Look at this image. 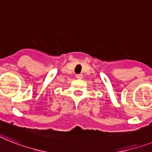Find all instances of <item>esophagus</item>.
Segmentation results:
<instances>
[{
  "instance_id": "esophagus-1",
  "label": "esophagus",
  "mask_w": 152,
  "mask_h": 152,
  "mask_svg": "<svg viewBox=\"0 0 152 152\" xmlns=\"http://www.w3.org/2000/svg\"><path fill=\"white\" fill-rule=\"evenodd\" d=\"M76 76V78L78 79V80H81V79H83V74H77Z\"/></svg>"
}]
</instances>
